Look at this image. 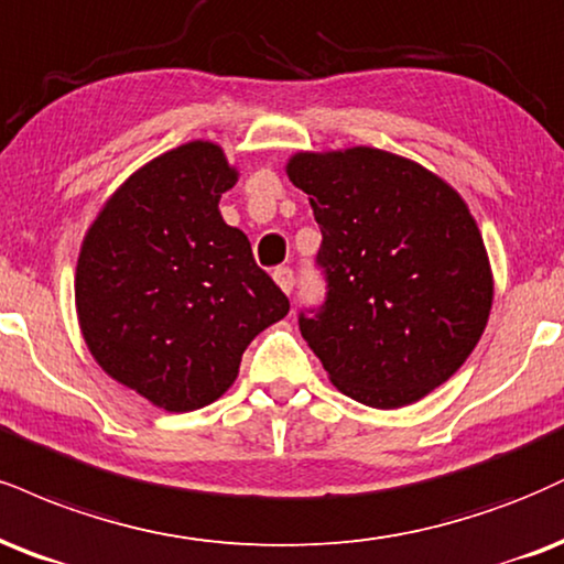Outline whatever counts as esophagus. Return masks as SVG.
<instances>
[{"label":"esophagus","mask_w":564,"mask_h":564,"mask_svg":"<svg viewBox=\"0 0 564 564\" xmlns=\"http://www.w3.org/2000/svg\"><path fill=\"white\" fill-rule=\"evenodd\" d=\"M273 278H275L278 286L286 291V294H291V291H294V270H291V268H275L273 270Z\"/></svg>","instance_id":"1"}]
</instances>
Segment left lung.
<instances>
[{
    "label": "left lung",
    "mask_w": 564,
    "mask_h": 564,
    "mask_svg": "<svg viewBox=\"0 0 564 564\" xmlns=\"http://www.w3.org/2000/svg\"><path fill=\"white\" fill-rule=\"evenodd\" d=\"M328 294L300 330L330 383L397 410L463 368L484 336L494 275L476 217L444 178L372 147L296 152Z\"/></svg>",
    "instance_id": "obj_1"
}]
</instances>
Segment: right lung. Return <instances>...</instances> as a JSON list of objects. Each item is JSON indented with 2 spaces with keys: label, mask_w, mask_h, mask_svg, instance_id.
I'll return each instance as SVG.
<instances>
[{
  "label": "right lung",
  "mask_w": 564,
  "mask_h": 564,
  "mask_svg": "<svg viewBox=\"0 0 564 564\" xmlns=\"http://www.w3.org/2000/svg\"><path fill=\"white\" fill-rule=\"evenodd\" d=\"M239 181L215 141L160 154L115 192L80 243L76 312L99 368L167 412L220 399L243 349L289 315L217 202Z\"/></svg>",
  "instance_id": "obj_1"
}]
</instances>
